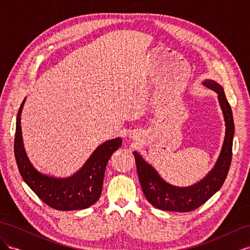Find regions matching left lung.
<instances>
[{"label":"left lung","mask_w":250,"mask_h":250,"mask_svg":"<svg viewBox=\"0 0 250 250\" xmlns=\"http://www.w3.org/2000/svg\"><path fill=\"white\" fill-rule=\"evenodd\" d=\"M203 84L217 92L226 125L225 139L220 157L215 168L206 178L188 188L173 187L166 183L139 153L133 152L139 179L145 197L153 207L160 209L185 213L198 208L220 190L229 174L232 157V139L234 133L231 108L226 99L223 87L219 83L213 80H207L203 82Z\"/></svg>","instance_id":"obj_1"}]
</instances>
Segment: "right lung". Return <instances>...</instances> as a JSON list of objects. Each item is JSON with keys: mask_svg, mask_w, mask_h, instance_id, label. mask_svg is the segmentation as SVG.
<instances>
[{"mask_svg": "<svg viewBox=\"0 0 250 250\" xmlns=\"http://www.w3.org/2000/svg\"><path fill=\"white\" fill-rule=\"evenodd\" d=\"M21 102L17 116L14 137V156L21 175L32 191L44 203L58 210L87 208L100 198L104 173L110 156L122 146V140L115 139L98 147L83 168L70 178L57 179L42 175L30 163L22 145L21 113Z\"/></svg>", "mask_w": 250, "mask_h": 250, "instance_id": "add662e5", "label": "right lung"}]
</instances>
